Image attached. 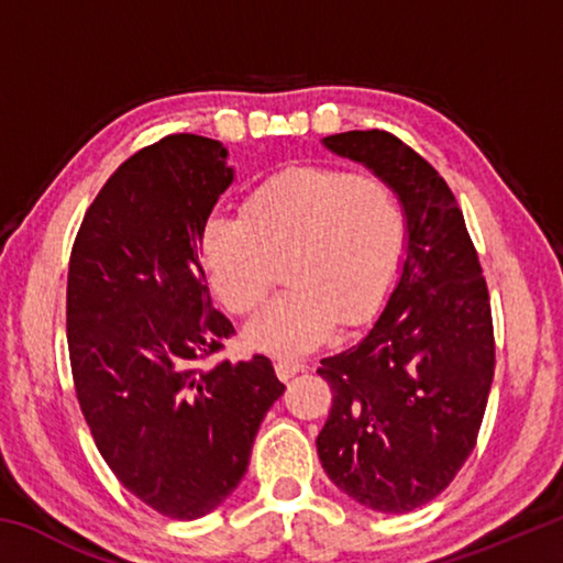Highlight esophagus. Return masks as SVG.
I'll return each instance as SVG.
<instances>
[{"instance_id": "obj_1", "label": "esophagus", "mask_w": 563, "mask_h": 563, "mask_svg": "<svg viewBox=\"0 0 563 563\" xmlns=\"http://www.w3.org/2000/svg\"><path fill=\"white\" fill-rule=\"evenodd\" d=\"M302 367H305V365H302L300 360H288V357L275 360V373H278L280 379H290L292 375H298Z\"/></svg>"}]
</instances>
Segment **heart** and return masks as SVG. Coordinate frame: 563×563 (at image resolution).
Instances as JSON below:
<instances>
[{"label":"heart","instance_id":"obj_1","mask_svg":"<svg viewBox=\"0 0 563 563\" xmlns=\"http://www.w3.org/2000/svg\"><path fill=\"white\" fill-rule=\"evenodd\" d=\"M405 247L395 190L375 174L298 166L265 178L243 216L213 213L201 253L218 298L251 316L280 278L290 288L247 330L258 347L298 355L330 338L338 320L362 325L387 298Z\"/></svg>","mask_w":563,"mask_h":563}]
</instances>
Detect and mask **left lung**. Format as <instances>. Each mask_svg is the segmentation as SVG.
<instances>
[{
	"mask_svg": "<svg viewBox=\"0 0 563 563\" xmlns=\"http://www.w3.org/2000/svg\"><path fill=\"white\" fill-rule=\"evenodd\" d=\"M395 188L407 216V258L367 338L320 360L332 407L318 454L365 507L405 514L442 494L476 444L497 345L482 263L452 188L389 131L325 139Z\"/></svg>",
	"mask_w": 563,
	"mask_h": 563,
	"instance_id": "obj_1",
	"label": "left lung"
}]
</instances>
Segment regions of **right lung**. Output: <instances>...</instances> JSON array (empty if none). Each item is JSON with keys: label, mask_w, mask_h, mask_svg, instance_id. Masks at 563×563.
Segmentation results:
<instances>
[{"label": "right lung", "mask_w": 563, "mask_h": 563, "mask_svg": "<svg viewBox=\"0 0 563 563\" xmlns=\"http://www.w3.org/2000/svg\"><path fill=\"white\" fill-rule=\"evenodd\" d=\"M221 141L178 133L113 170L84 213L66 283L74 393L97 450L168 519L216 509L283 395L265 355L218 357L235 335L211 305L201 235L231 186Z\"/></svg>", "instance_id": "add662e5"}]
</instances>
